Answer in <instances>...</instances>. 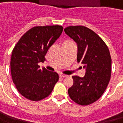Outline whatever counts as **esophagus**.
Returning <instances> with one entry per match:
<instances>
[{"instance_id": "34e87169", "label": "esophagus", "mask_w": 123, "mask_h": 123, "mask_svg": "<svg viewBox=\"0 0 123 123\" xmlns=\"http://www.w3.org/2000/svg\"><path fill=\"white\" fill-rule=\"evenodd\" d=\"M60 77H62V78H65V77H67L68 75H64V74H62V73H61L59 75Z\"/></svg>"}]
</instances>
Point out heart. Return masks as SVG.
Wrapping results in <instances>:
<instances>
[{
  "label": "heart",
  "instance_id": "b5f03b06",
  "mask_svg": "<svg viewBox=\"0 0 123 123\" xmlns=\"http://www.w3.org/2000/svg\"><path fill=\"white\" fill-rule=\"evenodd\" d=\"M66 42H67V41H66Z\"/></svg>",
  "mask_w": 123,
  "mask_h": 123
}]
</instances>
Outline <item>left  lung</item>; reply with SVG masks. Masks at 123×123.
Segmentation results:
<instances>
[{
    "label": "left lung",
    "instance_id": "left-lung-1",
    "mask_svg": "<svg viewBox=\"0 0 123 123\" xmlns=\"http://www.w3.org/2000/svg\"><path fill=\"white\" fill-rule=\"evenodd\" d=\"M64 32L78 44L77 61L86 69L84 77H72L74 82L68 94L77 104L89 105L101 97L111 79L109 48L97 34L85 26H69Z\"/></svg>",
    "mask_w": 123,
    "mask_h": 123
}]
</instances>
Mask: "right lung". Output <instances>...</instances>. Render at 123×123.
Here are the masks:
<instances>
[{
	"instance_id": "right-lung-1",
	"label": "right lung",
	"mask_w": 123,
	"mask_h": 123,
	"mask_svg": "<svg viewBox=\"0 0 123 123\" xmlns=\"http://www.w3.org/2000/svg\"><path fill=\"white\" fill-rule=\"evenodd\" d=\"M63 31L61 25L34 27L22 36L12 49L11 77L18 91L31 101H40L50 95L59 76L57 73L39 68L50 47Z\"/></svg>"
}]
</instances>
